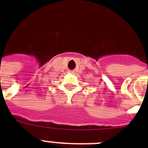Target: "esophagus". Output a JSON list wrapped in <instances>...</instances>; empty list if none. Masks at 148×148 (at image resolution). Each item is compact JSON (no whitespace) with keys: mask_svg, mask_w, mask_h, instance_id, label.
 I'll return each instance as SVG.
<instances>
[{"mask_svg":"<svg viewBox=\"0 0 148 148\" xmlns=\"http://www.w3.org/2000/svg\"><path fill=\"white\" fill-rule=\"evenodd\" d=\"M69 72H70V73H73V72H72V71H69Z\"/></svg>","mask_w":148,"mask_h":148,"instance_id":"esophagus-1","label":"esophagus"}]
</instances>
